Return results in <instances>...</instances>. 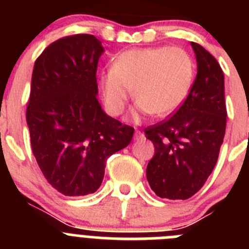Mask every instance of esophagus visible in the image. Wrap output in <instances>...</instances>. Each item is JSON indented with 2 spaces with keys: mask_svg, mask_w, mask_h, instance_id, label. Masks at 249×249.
<instances>
[{
  "mask_svg": "<svg viewBox=\"0 0 249 249\" xmlns=\"http://www.w3.org/2000/svg\"><path fill=\"white\" fill-rule=\"evenodd\" d=\"M144 136H143V133H142V132L141 131H138V129H136V133H135V138L136 140H140V138H143Z\"/></svg>",
  "mask_w": 249,
  "mask_h": 249,
  "instance_id": "1",
  "label": "esophagus"
}]
</instances>
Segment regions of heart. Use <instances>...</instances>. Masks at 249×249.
Returning <instances> with one entry per match:
<instances>
[{
    "instance_id": "obj_1",
    "label": "heart",
    "mask_w": 249,
    "mask_h": 249,
    "mask_svg": "<svg viewBox=\"0 0 249 249\" xmlns=\"http://www.w3.org/2000/svg\"><path fill=\"white\" fill-rule=\"evenodd\" d=\"M193 81L195 63L190 54L181 48L160 46L118 54L111 70L101 77V87L106 107L114 116L124 111L133 89L137 112L167 117L183 105Z\"/></svg>"
}]
</instances>
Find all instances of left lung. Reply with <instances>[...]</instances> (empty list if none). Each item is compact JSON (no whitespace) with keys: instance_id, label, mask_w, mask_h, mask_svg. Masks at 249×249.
<instances>
[{"instance_id":"left-lung-1","label":"left lung","mask_w":249,"mask_h":249,"mask_svg":"<svg viewBox=\"0 0 249 249\" xmlns=\"http://www.w3.org/2000/svg\"><path fill=\"white\" fill-rule=\"evenodd\" d=\"M191 45L197 76L188 97L168 120L144 129L155 144L147 181L160 198L187 199L198 192L217 163L226 133L223 71L208 51Z\"/></svg>"}]
</instances>
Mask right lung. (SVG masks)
Masks as SVG:
<instances>
[{
  "instance_id": "right-lung-1",
  "label": "right lung",
  "mask_w": 249,
  "mask_h": 249,
  "mask_svg": "<svg viewBox=\"0 0 249 249\" xmlns=\"http://www.w3.org/2000/svg\"><path fill=\"white\" fill-rule=\"evenodd\" d=\"M105 52L93 35L57 39L36 59L26 121L43 176L59 193L100 188L109 156L129 144L135 129L106 114L96 72Z\"/></svg>"
}]
</instances>
